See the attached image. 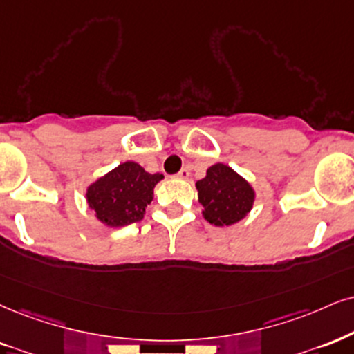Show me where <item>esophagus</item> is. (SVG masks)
<instances>
[{
    "instance_id": "1",
    "label": "esophagus",
    "mask_w": 354,
    "mask_h": 354,
    "mask_svg": "<svg viewBox=\"0 0 354 354\" xmlns=\"http://www.w3.org/2000/svg\"><path fill=\"white\" fill-rule=\"evenodd\" d=\"M177 177H178V178H182V180H185V178H189V177H190V170L187 169V167H184V169L180 170V172L177 174Z\"/></svg>"
}]
</instances>
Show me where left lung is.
Returning a JSON list of instances; mask_svg holds the SVG:
<instances>
[{"mask_svg":"<svg viewBox=\"0 0 354 354\" xmlns=\"http://www.w3.org/2000/svg\"><path fill=\"white\" fill-rule=\"evenodd\" d=\"M202 215L213 226H231L252 210L256 190L236 170L223 162L208 167L207 176L197 180Z\"/></svg>","mask_w":354,"mask_h":354,"instance_id":"8db88e82","label":"left lung"}]
</instances>
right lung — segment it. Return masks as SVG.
<instances>
[{"instance_id": "obj_1", "label": "right lung", "mask_w": 354, "mask_h": 354, "mask_svg": "<svg viewBox=\"0 0 354 354\" xmlns=\"http://www.w3.org/2000/svg\"><path fill=\"white\" fill-rule=\"evenodd\" d=\"M162 174H149L134 160H126L86 187L85 200L95 218L108 228H121L142 220L154 198Z\"/></svg>"}]
</instances>
